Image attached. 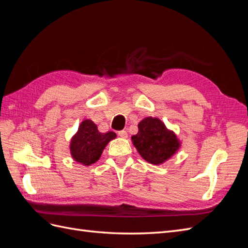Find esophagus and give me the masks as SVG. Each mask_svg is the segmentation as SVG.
Returning a JSON list of instances; mask_svg holds the SVG:
<instances>
[{
  "label": "esophagus",
  "instance_id": "1",
  "mask_svg": "<svg viewBox=\"0 0 248 248\" xmlns=\"http://www.w3.org/2000/svg\"><path fill=\"white\" fill-rule=\"evenodd\" d=\"M118 136L126 139L127 137H128V133H127L126 130H120V131H118Z\"/></svg>",
  "mask_w": 248,
  "mask_h": 248
}]
</instances>
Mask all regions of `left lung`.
<instances>
[{"label":"left lung","mask_w":248,"mask_h":248,"mask_svg":"<svg viewBox=\"0 0 248 248\" xmlns=\"http://www.w3.org/2000/svg\"><path fill=\"white\" fill-rule=\"evenodd\" d=\"M134 147L146 161L160 164L168 160L179 148L174 132L156 118H146L139 124V132L131 138Z\"/></svg>","instance_id":"1"}]
</instances>
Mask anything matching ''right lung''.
Returning a JSON list of instances; mask_svg holds the SVG:
<instances>
[{"mask_svg":"<svg viewBox=\"0 0 248 248\" xmlns=\"http://www.w3.org/2000/svg\"><path fill=\"white\" fill-rule=\"evenodd\" d=\"M115 138V132L101 133L91 120H85L71 140L70 151L73 159L85 166H90L99 159L103 149Z\"/></svg>","mask_w":248,"mask_h":248,"instance_id":"1","label":"right lung"}]
</instances>
